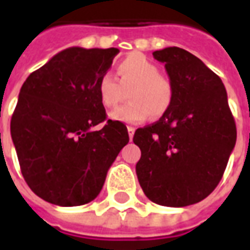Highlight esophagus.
<instances>
[{
	"label": "esophagus",
	"instance_id": "esophagus-1",
	"mask_svg": "<svg viewBox=\"0 0 250 250\" xmlns=\"http://www.w3.org/2000/svg\"><path fill=\"white\" fill-rule=\"evenodd\" d=\"M127 130H128V136H130V139H132V138H134V132H135V128H134L132 125H128V127H127Z\"/></svg>",
	"mask_w": 250,
	"mask_h": 250
}]
</instances>
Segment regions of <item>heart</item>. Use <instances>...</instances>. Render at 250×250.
I'll return each instance as SVG.
<instances>
[{"mask_svg": "<svg viewBox=\"0 0 250 250\" xmlns=\"http://www.w3.org/2000/svg\"><path fill=\"white\" fill-rule=\"evenodd\" d=\"M118 79L104 73L98 82V95L105 108H114L125 99L130 103L109 112L112 120L138 125L167 112L174 100V85L159 66L142 53H131L118 64Z\"/></svg>", "mask_w": 250, "mask_h": 250, "instance_id": "obj_1", "label": "heart"}]
</instances>
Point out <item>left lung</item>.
Returning a JSON list of instances; mask_svg holds the SVG:
<instances>
[{"label": "left lung", "mask_w": 250, "mask_h": 250, "mask_svg": "<svg viewBox=\"0 0 250 250\" xmlns=\"http://www.w3.org/2000/svg\"><path fill=\"white\" fill-rule=\"evenodd\" d=\"M174 85L171 107L138 128L136 175L146 197L182 208L206 198L220 184L237 138L224 83L198 57L170 46L152 53Z\"/></svg>", "instance_id": "obj_1"}]
</instances>
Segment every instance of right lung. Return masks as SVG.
<instances>
[{
  "label": "right lung",
  "mask_w": 250,
  "mask_h": 250,
  "mask_svg": "<svg viewBox=\"0 0 250 250\" xmlns=\"http://www.w3.org/2000/svg\"><path fill=\"white\" fill-rule=\"evenodd\" d=\"M116 48L72 46L32 72L10 120L12 141L30 190L46 202L80 206L95 199L128 143L122 122L107 120L98 82ZM104 122V128H92Z\"/></svg>",
  "instance_id": "obj_1"
}]
</instances>
